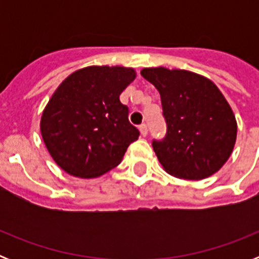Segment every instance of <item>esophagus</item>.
Returning <instances> with one entry per match:
<instances>
[{
  "label": "esophagus",
  "instance_id": "esophagus-1",
  "mask_svg": "<svg viewBox=\"0 0 259 259\" xmlns=\"http://www.w3.org/2000/svg\"><path fill=\"white\" fill-rule=\"evenodd\" d=\"M139 130H140V134L141 136L145 137L146 135H148V127H146V124H141L140 127H139Z\"/></svg>",
  "mask_w": 259,
  "mask_h": 259
}]
</instances>
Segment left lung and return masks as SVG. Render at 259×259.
Masks as SVG:
<instances>
[{
	"label": "left lung",
	"instance_id": "obj_1",
	"mask_svg": "<svg viewBox=\"0 0 259 259\" xmlns=\"http://www.w3.org/2000/svg\"><path fill=\"white\" fill-rule=\"evenodd\" d=\"M141 75L161 95L167 132L152 145L164 171L185 180L217 172L230 158L237 135L236 119L218 87L185 70L143 68Z\"/></svg>",
	"mask_w": 259,
	"mask_h": 259
}]
</instances>
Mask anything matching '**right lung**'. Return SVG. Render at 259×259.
Segmentation results:
<instances>
[{"mask_svg": "<svg viewBox=\"0 0 259 259\" xmlns=\"http://www.w3.org/2000/svg\"><path fill=\"white\" fill-rule=\"evenodd\" d=\"M135 77L134 68L91 66L62 81L40 122L45 146L62 170L97 178L120 163L140 135L119 100Z\"/></svg>", "mask_w": 259, "mask_h": 259, "instance_id": "1", "label": "right lung"}]
</instances>
